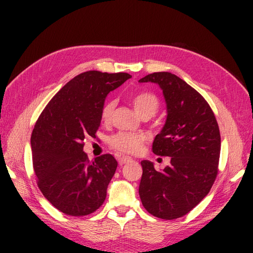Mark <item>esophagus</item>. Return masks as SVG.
<instances>
[{
    "instance_id": "34e87169",
    "label": "esophagus",
    "mask_w": 253,
    "mask_h": 253,
    "mask_svg": "<svg viewBox=\"0 0 253 253\" xmlns=\"http://www.w3.org/2000/svg\"><path fill=\"white\" fill-rule=\"evenodd\" d=\"M129 162H131V159H129V158L123 157V158H120V159H118V164H120L121 166L125 165V164H127V163H129Z\"/></svg>"
}]
</instances>
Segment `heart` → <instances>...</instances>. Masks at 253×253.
I'll return each instance as SVG.
<instances>
[{
	"instance_id": "1",
	"label": "heart",
	"mask_w": 253,
	"mask_h": 253,
	"mask_svg": "<svg viewBox=\"0 0 253 253\" xmlns=\"http://www.w3.org/2000/svg\"><path fill=\"white\" fill-rule=\"evenodd\" d=\"M131 103L137 114L153 116L158 112L160 102L158 96L151 92H140L132 96ZM115 101H107L102 107L101 118L104 124H110L115 110ZM144 143V137L139 133L118 132L110 138V146L123 154H137L141 151Z\"/></svg>"
}]
</instances>
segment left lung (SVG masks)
I'll return each mask as SVG.
<instances>
[{
    "label": "left lung",
    "instance_id": "obj_1",
    "mask_svg": "<svg viewBox=\"0 0 253 253\" xmlns=\"http://www.w3.org/2000/svg\"><path fill=\"white\" fill-rule=\"evenodd\" d=\"M139 83L157 84L163 91L168 116L152 151L170 158L163 170L141 161L139 196L153 216L175 219L200 203L214 184L221 152L218 125L203 96L176 75L153 73Z\"/></svg>",
    "mask_w": 253,
    "mask_h": 253
}]
</instances>
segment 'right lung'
Instances as JSON below:
<instances>
[{"instance_id": "right-lung-1", "label": "right lung", "mask_w": 253, "mask_h": 253, "mask_svg": "<svg viewBox=\"0 0 253 253\" xmlns=\"http://www.w3.org/2000/svg\"><path fill=\"white\" fill-rule=\"evenodd\" d=\"M129 78L127 73L80 74L53 96L38 118L31 135L38 187L67 215H88L105 200L117 161L112 154L89 161L84 140L95 138L106 95Z\"/></svg>"}]
</instances>
